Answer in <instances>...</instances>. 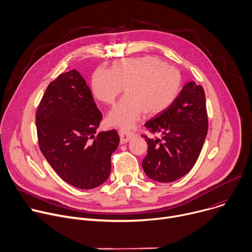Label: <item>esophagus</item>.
Returning <instances> with one entry per match:
<instances>
[{"mask_svg":"<svg viewBox=\"0 0 252 252\" xmlns=\"http://www.w3.org/2000/svg\"><path fill=\"white\" fill-rule=\"evenodd\" d=\"M134 136V133L131 131H127L125 129L120 130V137H121V143H126L130 138Z\"/></svg>","mask_w":252,"mask_h":252,"instance_id":"esophagus-1","label":"esophagus"}]
</instances>
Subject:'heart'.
Wrapping results in <instances>:
<instances>
[{
  "label": "heart",
  "instance_id": "obj_1",
  "mask_svg": "<svg viewBox=\"0 0 252 252\" xmlns=\"http://www.w3.org/2000/svg\"><path fill=\"white\" fill-rule=\"evenodd\" d=\"M93 94L113 104L125 89L126 95L107 115L111 126L128 129L140 118L161 114L181 93L183 78L179 70L154 57L117 61L110 69L99 67L92 77Z\"/></svg>",
  "mask_w": 252,
  "mask_h": 252
}]
</instances>
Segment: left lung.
I'll return each instance as SVG.
<instances>
[{"mask_svg": "<svg viewBox=\"0 0 252 252\" xmlns=\"http://www.w3.org/2000/svg\"><path fill=\"white\" fill-rule=\"evenodd\" d=\"M145 126L160 137L145 135L149 147L142 160L143 171L158 183L182 178L195 164L207 134L203 88L194 82L188 83L168 109Z\"/></svg>", "mask_w": 252, "mask_h": 252, "instance_id": "1", "label": "left lung"}]
</instances>
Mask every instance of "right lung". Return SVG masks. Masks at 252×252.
Masks as SVG:
<instances>
[{"label":"right lung","instance_id":"1","mask_svg":"<svg viewBox=\"0 0 252 252\" xmlns=\"http://www.w3.org/2000/svg\"><path fill=\"white\" fill-rule=\"evenodd\" d=\"M102 119L90 88L76 69L52 82L35 114L40 150L68 185L93 189L111 173V158L120 136L96 128Z\"/></svg>","mask_w":252,"mask_h":252}]
</instances>
